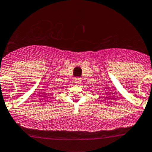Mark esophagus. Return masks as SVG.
I'll return each mask as SVG.
<instances>
[{
    "mask_svg": "<svg viewBox=\"0 0 152 152\" xmlns=\"http://www.w3.org/2000/svg\"><path fill=\"white\" fill-rule=\"evenodd\" d=\"M81 82H82V79H81V78L77 77V78H75L74 79V82L76 84H80Z\"/></svg>",
    "mask_w": 152,
    "mask_h": 152,
    "instance_id": "34e87169",
    "label": "esophagus"
}]
</instances>
